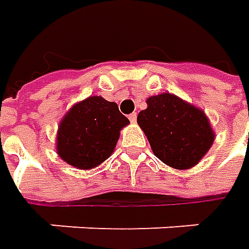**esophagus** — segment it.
Listing matches in <instances>:
<instances>
[{
    "mask_svg": "<svg viewBox=\"0 0 249 249\" xmlns=\"http://www.w3.org/2000/svg\"><path fill=\"white\" fill-rule=\"evenodd\" d=\"M129 119H130V122H131V123H136V120H137V113H136V112L130 113Z\"/></svg>",
    "mask_w": 249,
    "mask_h": 249,
    "instance_id": "obj_1",
    "label": "esophagus"
}]
</instances>
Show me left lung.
Returning a JSON list of instances; mask_svg holds the SVG:
<instances>
[{
  "label": "left lung",
  "instance_id": "left-lung-1",
  "mask_svg": "<svg viewBox=\"0 0 249 249\" xmlns=\"http://www.w3.org/2000/svg\"><path fill=\"white\" fill-rule=\"evenodd\" d=\"M137 123L148 139L154 154L176 169L196 165L212 147L215 139L202 110L173 94H159L147 100Z\"/></svg>",
  "mask_w": 249,
  "mask_h": 249
}]
</instances>
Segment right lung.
I'll use <instances>...</instances> for the list:
<instances>
[{"label": "right lung", "instance_id": "1", "mask_svg": "<svg viewBox=\"0 0 249 249\" xmlns=\"http://www.w3.org/2000/svg\"><path fill=\"white\" fill-rule=\"evenodd\" d=\"M129 119L118 104L90 97L76 104L59 124L56 149L59 157L79 169L100 165L113 152L122 127Z\"/></svg>", "mask_w": 249, "mask_h": 249}]
</instances>
